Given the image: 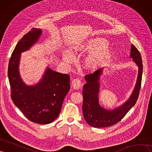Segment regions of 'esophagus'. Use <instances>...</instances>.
Returning <instances> with one entry per match:
<instances>
[{"label": "esophagus", "instance_id": "1", "mask_svg": "<svg viewBox=\"0 0 152 152\" xmlns=\"http://www.w3.org/2000/svg\"><path fill=\"white\" fill-rule=\"evenodd\" d=\"M72 85L73 88L75 90H78L81 86V82L80 79L76 78V79H74L72 80Z\"/></svg>", "mask_w": 152, "mask_h": 152}]
</instances>
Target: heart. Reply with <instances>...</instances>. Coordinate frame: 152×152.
<instances>
[{"label": "heart", "mask_w": 152, "mask_h": 152, "mask_svg": "<svg viewBox=\"0 0 152 152\" xmlns=\"http://www.w3.org/2000/svg\"><path fill=\"white\" fill-rule=\"evenodd\" d=\"M102 38H90L83 43L74 47L73 49L77 52H86L94 49L85 58V64L90 69H96L108 62L112 57L113 51L112 47ZM64 60L69 62L72 60L71 53L66 51L64 53Z\"/></svg>", "instance_id": "1"}]
</instances>
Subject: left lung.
<instances>
[{
  "mask_svg": "<svg viewBox=\"0 0 152 152\" xmlns=\"http://www.w3.org/2000/svg\"><path fill=\"white\" fill-rule=\"evenodd\" d=\"M130 57L138 67V75L136 86L128 100L113 110H107L100 106L99 100L100 78L103 69L85 76L86 84L83 90V113L86 122L94 128H105L117 124L133 107L139 96L143 73V64L140 53L132 44Z\"/></svg>",
  "mask_w": 152,
  "mask_h": 152,
  "instance_id": "1",
  "label": "left lung"
}]
</instances>
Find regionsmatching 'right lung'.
I'll return each instance as SVG.
<instances>
[{
  "instance_id": "obj_1",
  "label": "right lung",
  "mask_w": 152,
  "mask_h": 152,
  "mask_svg": "<svg viewBox=\"0 0 152 152\" xmlns=\"http://www.w3.org/2000/svg\"><path fill=\"white\" fill-rule=\"evenodd\" d=\"M42 33L40 29L32 28L18 42L9 60L8 77L14 104L28 120L47 124L60 114L64 99L70 89V77L47 67L37 85L28 86L21 80L19 71L21 53L37 42Z\"/></svg>"
}]
</instances>
